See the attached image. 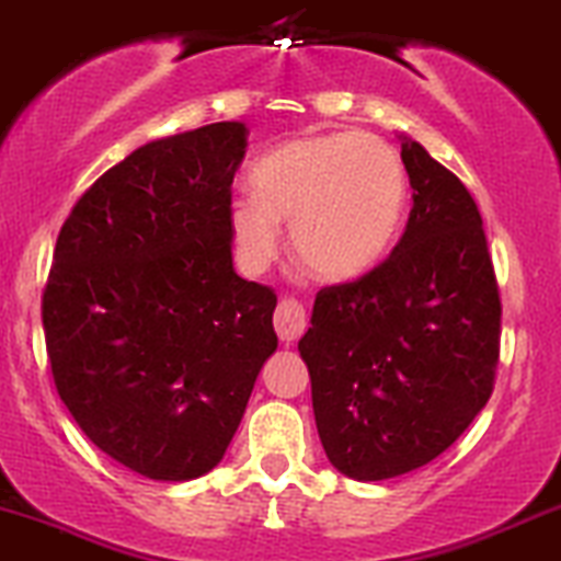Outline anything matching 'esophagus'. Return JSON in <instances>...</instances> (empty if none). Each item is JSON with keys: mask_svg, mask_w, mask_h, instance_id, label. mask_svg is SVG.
Returning <instances> with one entry per match:
<instances>
[{"mask_svg": "<svg viewBox=\"0 0 561 561\" xmlns=\"http://www.w3.org/2000/svg\"><path fill=\"white\" fill-rule=\"evenodd\" d=\"M306 324H309V317H306V309L295 298H282L279 306L274 311V328L276 335H279L282 343H293L304 335Z\"/></svg>", "mask_w": 561, "mask_h": 561, "instance_id": "obj_1", "label": "esophagus"}]
</instances>
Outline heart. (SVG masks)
Segmentation results:
<instances>
[{
  "instance_id": "b5f03b06",
  "label": "heart",
  "mask_w": 561,
  "mask_h": 561,
  "mask_svg": "<svg viewBox=\"0 0 561 561\" xmlns=\"http://www.w3.org/2000/svg\"><path fill=\"white\" fill-rule=\"evenodd\" d=\"M252 194L226 210L233 255L261 274L290 224L293 252L324 282H348L389 250L408 194L402 159L370 133H319L285 140L250 170Z\"/></svg>"
}]
</instances>
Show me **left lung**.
<instances>
[{
  "label": "left lung",
  "mask_w": 561,
  "mask_h": 561,
  "mask_svg": "<svg viewBox=\"0 0 561 561\" xmlns=\"http://www.w3.org/2000/svg\"><path fill=\"white\" fill-rule=\"evenodd\" d=\"M412 210L383 263L319 290L298 351L319 439L356 482L431 463L488 404L501 295L469 188L402 135Z\"/></svg>",
  "instance_id": "8db88e82"
}]
</instances>
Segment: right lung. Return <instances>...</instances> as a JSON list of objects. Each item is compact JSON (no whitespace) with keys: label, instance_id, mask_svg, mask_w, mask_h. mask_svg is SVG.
<instances>
[{"label":"right lung","instance_id":"right-lung-1","mask_svg":"<svg viewBox=\"0 0 561 561\" xmlns=\"http://www.w3.org/2000/svg\"><path fill=\"white\" fill-rule=\"evenodd\" d=\"M242 122L151 140L79 196L42 295L55 389L116 463L188 482L224 458L276 295L233 271L226 210Z\"/></svg>","mask_w":561,"mask_h":561}]
</instances>
